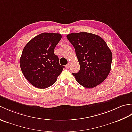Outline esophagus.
Listing matches in <instances>:
<instances>
[{
    "label": "esophagus",
    "mask_w": 132,
    "mask_h": 132,
    "mask_svg": "<svg viewBox=\"0 0 132 132\" xmlns=\"http://www.w3.org/2000/svg\"><path fill=\"white\" fill-rule=\"evenodd\" d=\"M70 64H66V65L65 66L66 68V69H69L70 68Z\"/></svg>",
    "instance_id": "obj_1"
}]
</instances>
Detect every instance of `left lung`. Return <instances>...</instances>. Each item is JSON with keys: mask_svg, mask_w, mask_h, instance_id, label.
<instances>
[{"mask_svg": "<svg viewBox=\"0 0 132 132\" xmlns=\"http://www.w3.org/2000/svg\"><path fill=\"white\" fill-rule=\"evenodd\" d=\"M67 38L75 48L80 64L77 73H72L78 83L91 88L102 83L111 71L112 54L100 36L87 32L70 33Z\"/></svg>", "mask_w": 132, "mask_h": 132, "instance_id": "1", "label": "left lung"}]
</instances>
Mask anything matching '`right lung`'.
Listing matches in <instances>:
<instances>
[{
    "label": "right lung",
    "mask_w": 132,
    "mask_h": 132,
    "mask_svg": "<svg viewBox=\"0 0 132 132\" xmlns=\"http://www.w3.org/2000/svg\"><path fill=\"white\" fill-rule=\"evenodd\" d=\"M61 38L60 33H43L23 49L20 66L25 78L36 87L44 89L53 85L64 68L54 53Z\"/></svg>",
    "instance_id": "right-lung-1"
}]
</instances>
